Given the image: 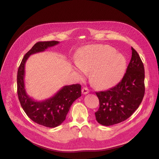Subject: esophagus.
<instances>
[{"label":"esophagus","mask_w":159,"mask_h":159,"mask_svg":"<svg viewBox=\"0 0 159 159\" xmlns=\"http://www.w3.org/2000/svg\"><path fill=\"white\" fill-rule=\"evenodd\" d=\"M81 92H82L83 94H88L89 92V89L88 88H84L82 89H81Z\"/></svg>","instance_id":"obj_1"}]
</instances>
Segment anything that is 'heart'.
<instances>
[{
  "label": "heart",
  "mask_w": 159,
  "mask_h": 159,
  "mask_svg": "<svg viewBox=\"0 0 159 159\" xmlns=\"http://www.w3.org/2000/svg\"><path fill=\"white\" fill-rule=\"evenodd\" d=\"M80 76L91 71V80L99 88H110L122 79L126 69L125 57L109 46H86L75 57Z\"/></svg>",
  "instance_id": "obj_1"
}]
</instances>
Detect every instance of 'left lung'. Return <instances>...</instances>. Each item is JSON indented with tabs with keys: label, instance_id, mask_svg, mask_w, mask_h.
Wrapping results in <instances>:
<instances>
[{
	"label": "left lung",
	"instance_id": "8db88e82",
	"mask_svg": "<svg viewBox=\"0 0 159 159\" xmlns=\"http://www.w3.org/2000/svg\"><path fill=\"white\" fill-rule=\"evenodd\" d=\"M131 50V59L121 81L108 90L95 92L99 100L95 118L102 125L124 121L142 102L145 89V69L137 51L132 47Z\"/></svg>",
	"mask_w": 159,
	"mask_h": 159
}]
</instances>
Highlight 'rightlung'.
Wrapping results in <instances>:
<instances>
[{
  "label": "right lung",
  "mask_w": 159,
  "mask_h": 159,
  "mask_svg": "<svg viewBox=\"0 0 159 159\" xmlns=\"http://www.w3.org/2000/svg\"><path fill=\"white\" fill-rule=\"evenodd\" d=\"M57 41L38 42L24 56L17 73V93L25 112L34 122L47 127H56L66 119L74 101L81 97L80 84L65 85L52 98L37 102L26 93L25 85V64L29 56L59 44Z\"/></svg>",
  "instance_id": "1"
}]
</instances>
